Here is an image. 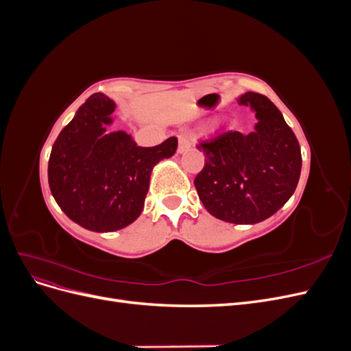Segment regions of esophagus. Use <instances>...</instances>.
<instances>
[{
  "instance_id": "34e87169",
  "label": "esophagus",
  "mask_w": 351,
  "mask_h": 351,
  "mask_svg": "<svg viewBox=\"0 0 351 351\" xmlns=\"http://www.w3.org/2000/svg\"><path fill=\"white\" fill-rule=\"evenodd\" d=\"M190 146H192V142H190L189 137L186 134H180L178 136V149L177 151L182 154V152L187 151Z\"/></svg>"
}]
</instances>
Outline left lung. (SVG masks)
<instances>
[{"label":"left lung","mask_w":351,"mask_h":351,"mask_svg":"<svg viewBox=\"0 0 351 351\" xmlns=\"http://www.w3.org/2000/svg\"><path fill=\"white\" fill-rule=\"evenodd\" d=\"M239 104L256 112L254 132H226L199 142L205 165L195 187L210 215L232 224H256L294 193L302 152L282 114L265 95L247 92Z\"/></svg>","instance_id":"left-lung-1"}]
</instances>
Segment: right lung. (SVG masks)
Returning <instances> with one entry per match:
<instances>
[{"label":"right lung","mask_w":351,"mask_h":351,"mask_svg":"<svg viewBox=\"0 0 351 351\" xmlns=\"http://www.w3.org/2000/svg\"><path fill=\"white\" fill-rule=\"evenodd\" d=\"M115 104L93 93L61 130L48 162L51 193L80 227L108 232L142 214L154 167L177 151V137L137 146L125 132L107 133Z\"/></svg>","instance_id":"add662e5"}]
</instances>
